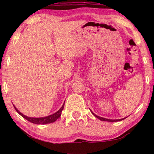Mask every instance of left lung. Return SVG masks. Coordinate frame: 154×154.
<instances>
[{
    "label": "left lung",
    "mask_w": 154,
    "mask_h": 154,
    "mask_svg": "<svg viewBox=\"0 0 154 154\" xmlns=\"http://www.w3.org/2000/svg\"><path fill=\"white\" fill-rule=\"evenodd\" d=\"M92 112V113L94 115V116L96 118H97L98 119H100V120H101V121H105V122H119V121H122V120H123V119H126V118H122V119H106V118H102V117H100V116H96V114H94L93 113L92 111H91Z\"/></svg>",
    "instance_id": "8db88e82"
}]
</instances>
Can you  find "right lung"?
I'll return each instance as SVG.
<instances>
[{
	"mask_svg": "<svg viewBox=\"0 0 154 154\" xmlns=\"http://www.w3.org/2000/svg\"><path fill=\"white\" fill-rule=\"evenodd\" d=\"M64 103H65V101H64ZM64 103L63 104V105L61 106V108L58 111L56 112V113H54V114L49 115V116H48L42 117V118H32V117L26 116H25V115L21 113V112L14 105L15 110H16V111L21 116L23 117V118L26 119V120L31 122V123L36 124H46L53 123V122H56L57 119H58L61 116L62 111L64 109Z\"/></svg>",
	"mask_w": 154,
	"mask_h": 154,
	"instance_id": "obj_1",
	"label": "right lung"
}]
</instances>
